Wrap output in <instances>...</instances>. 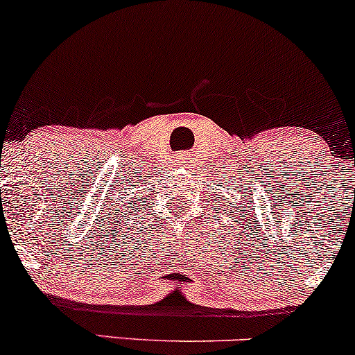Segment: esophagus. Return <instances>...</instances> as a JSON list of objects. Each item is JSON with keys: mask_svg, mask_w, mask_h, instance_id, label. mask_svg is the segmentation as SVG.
Masks as SVG:
<instances>
[{"mask_svg": "<svg viewBox=\"0 0 355 355\" xmlns=\"http://www.w3.org/2000/svg\"><path fill=\"white\" fill-rule=\"evenodd\" d=\"M177 162H178V165H183V164H187V162H189V155L187 153H180L177 157Z\"/></svg>", "mask_w": 355, "mask_h": 355, "instance_id": "obj_1", "label": "esophagus"}]
</instances>
